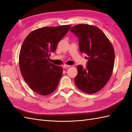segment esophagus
<instances>
[{
    "mask_svg": "<svg viewBox=\"0 0 132 132\" xmlns=\"http://www.w3.org/2000/svg\"><path fill=\"white\" fill-rule=\"evenodd\" d=\"M70 67V65H67V64H64V65H63V68H69V67Z\"/></svg>",
    "mask_w": 132,
    "mask_h": 132,
    "instance_id": "obj_1",
    "label": "esophagus"
}]
</instances>
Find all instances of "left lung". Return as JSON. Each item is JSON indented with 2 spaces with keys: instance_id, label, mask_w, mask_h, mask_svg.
Wrapping results in <instances>:
<instances>
[{
  "instance_id": "obj_1",
  "label": "left lung",
  "mask_w": 132,
  "mask_h": 132,
  "mask_svg": "<svg viewBox=\"0 0 132 132\" xmlns=\"http://www.w3.org/2000/svg\"><path fill=\"white\" fill-rule=\"evenodd\" d=\"M70 31L78 37L80 52L88 56L85 68L77 66L75 85L86 93H96L105 86L112 74L115 58L113 46L96 26L79 24L71 27Z\"/></svg>"
}]
</instances>
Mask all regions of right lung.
<instances>
[{
  "label": "right lung",
  "mask_w": 132,
  "mask_h": 132,
  "mask_svg": "<svg viewBox=\"0 0 132 132\" xmlns=\"http://www.w3.org/2000/svg\"><path fill=\"white\" fill-rule=\"evenodd\" d=\"M70 27L39 28L28 35L22 43L19 54L20 69L25 81L38 94L50 95L58 85L63 68L50 63V57Z\"/></svg>",
  "instance_id": "add662e5"
}]
</instances>
